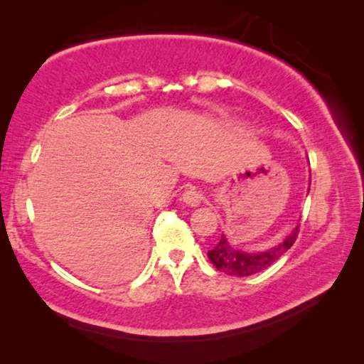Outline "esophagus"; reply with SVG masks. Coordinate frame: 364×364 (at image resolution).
Segmentation results:
<instances>
[{"label": "esophagus", "mask_w": 364, "mask_h": 364, "mask_svg": "<svg viewBox=\"0 0 364 364\" xmlns=\"http://www.w3.org/2000/svg\"><path fill=\"white\" fill-rule=\"evenodd\" d=\"M183 202L189 207H199L202 202H204V194H202V191L199 189L191 188L183 194Z\"/></svg>", "instance_id": "34e87169"}]
</instances>
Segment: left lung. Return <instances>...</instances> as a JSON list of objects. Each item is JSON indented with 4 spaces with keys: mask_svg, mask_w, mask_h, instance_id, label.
<instances>
[{
    "mask_svg": "<svg viewBox=\"0 0 364 364\" xmlns=\"http://www.w3.org/2000/svg\"><path fill=\"white\" fill-rule=\"evenodd\" d=\"M299 228L300 225L292 228V231L287 234L281 244L264 252H255V254L236 249L230 244L225 234H221L220 242L212 250H208L207 255L215 268L230 276L255 274L258 271L268 268L269 264H273L282 254H286L292 247V244L299 236Z\"/></svg>",
    "mask_w": 364,
    "mask_h": 364,
    "instance_id": "1",
    "label": "left lung"
}]
</instances>
